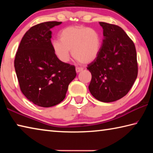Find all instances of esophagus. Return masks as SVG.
I'll return each instance as SVG.
<instances>
[{"instance_id": "obj_1", "label": "esophagus", "mask_w": 153, "mask_h": 153, "mask_svg": "<svg viewBox=\"0 0 153 153\" xmlns=\"http://www.w3.org/2000/svg\"><path fill=\"white\" fill-rule=\"evenodd\" d=\"M83 69L82 67H77L76 68V72L77 73H79V72H81L82 70H83Z\"/></svg>"}]
</instances>
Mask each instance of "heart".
<instances>
[{
    "instance_id": "heart-1",
    "label": "heart",
    "mask_w": 153,
    "mask_h": 153,
    "mask_svg": "<svg viewBox=\"0 0 153 153\" xmlns=\"http://www.w3.org/2000/svg\"><path fill=\"white\" fill-rule=\"evenodd\" d=\"M60 40H54L52 48L57 58L68 61L71 51L73 57L87 64L97 58L101 48V38L97 30L81 25L64 28L59 33Z\"/></svg>"
}]
</instances>
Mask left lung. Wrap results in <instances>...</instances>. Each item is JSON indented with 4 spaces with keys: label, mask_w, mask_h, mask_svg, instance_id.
Returning a JSON list of instances; mask_svg holds the SVG:
<instances>
[{
    "label": "left lung",
    "mask_w": 153,
    "mask_h": 153,
    "mask_svg": "<svg viewBox=\"0 0 153 153\" xmlns=\"http://www.w3.org/2000/svg\"><path fill=\"white\" fill-rule=\"evenodd\" d=\"M104 39L97 58L88 65L92 74L88 88L96 99L116 101L128 94L138 76L135 45L118 25L99 22Z\"/></svg>",
    "instance_id": "left-lung-1"
}]
</instances>
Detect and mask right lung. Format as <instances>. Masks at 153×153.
I'll use <instances>...</instances> for the list:
<instances>
[{
  "label": "right lung",
  "mask_w": 153,
  "mask_h": 153,
  "mask_svg": "<svg viewBox=\"0 0 153 153\" xmlns=\"http://www.w3.org/2000/svg\"><path fill=\"white\" fill-rule=\"evenodd\" d=\"M62 22H47L30 28L21 40L14 66L20 89L30 102L42 107L65 98L76 76L74 65L59 60L52 48L51 28Z\"/></svg>",
  "instance_id": "add662e5"
}]
</instances>
